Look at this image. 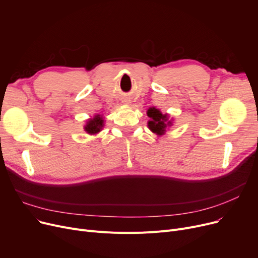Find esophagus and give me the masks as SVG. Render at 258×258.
Masks as SVG:
<instances>
[{
    "instance_id": "obj_1",
    "label": "esophagus",
    "mask_w": 258,
    "mask_h": 258,
    "mask_svg": "<svg viewBox=\"0 0 258 258\" xmlns=\"http://www.w3.org/2000/svg\"><path fill=\"white\" fill-rule=\"evenodd\" d=\"M123 103H125V104H130V103H131V100H130V99H125V100L123 101Z\"/></svg>"
}]
</instances>
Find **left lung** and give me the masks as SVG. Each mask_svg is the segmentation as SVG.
I'll list each match as a JSON object with an SVG mask.
<instances>
[{"label":"left lung","mask_w":258,"mask_h":258,"mask_svg":"<svg viewBox=\"0 0 258 258\" xmlns=\"http://www.w3.org/2000/svg\"><path fill=\"white\" fill-rule=\"evenodd\" d=\"M147 116L151 118L148 120L147 126L154 134L162 136L166 133V130L172 125V119L169 120L168 114H162L159 108L150 107L146 112Z\"/></svg>","instance_id":"8db88e82"}]
</instances>
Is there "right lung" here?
I'll use <instances>...</instances> for the list:
<instances>
[{
    "instance_id": "right-lung-1",
    "label": "right lung",
    "mask_w": 258,
    "mask_h": 258,
    "mask_svg": "<svg viewBox=\"0 0 258 258\" xmlns=\"http://www.w3.org/2000/svg\"><path fill=\"white\" fill-rule=\"evenodd\" d=\"M104 126V118L103 116L96 114L93 118L88 119L85 125V131L90 135H96L102 131Z\"/></svg>"
}]
</instances>
